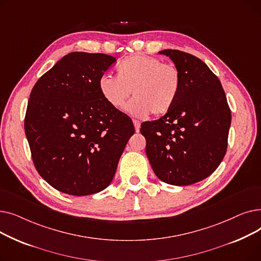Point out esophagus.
Wrapping results in <instances>:
<instances>
[{"label": "esophagus", "instance_id": "esophagus-1", "mask_svg": "<svg viewBox=\"0 0 261 261\" xmlns=\"http://www.w3.org/2000/svg\"><path fill=\"white\" fill-rule=\"evenodd\" d=\"M133 125H134V128H135V131L139 132L140 129H141V122L139 120L136 119H133Z\"/></svg>", "mask_w": 261, "mask_h": 261}]
</instances>
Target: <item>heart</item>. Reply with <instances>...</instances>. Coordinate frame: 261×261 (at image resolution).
I'll return each instance as SVG.
<instances>
[{
  "instance_id": "1",
  "label": "heart",
  "mask_w": 261,
  "mask_h": 261,
  "mask_svg": "<svg viewBox=\"0 0 261 261\" xmlns=\"http://www.w3.org/2000/svg\"><path fill=\"white\" fill-rule=\"evenodd\" d=\"M117 76L105 74L98 89L108 105L121 109L130 97L127 110L133 115L146 116L167 113L174 105L181 87V74L173 64L160 59L135 55L122 60L116 67Z\"/></svg>"
}]
</instances>
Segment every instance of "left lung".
I'll return each instance as SVG.
<instances>
[{
  "instance_id": "1",
  "label": "left lung",
  "mask_w": 261,
  "mask_h": 261,
  "mask_svg": "<svg viewBox=\"0 0 261 261\" xmlns=\"http://www.w3.org/2000/svg\"><path fill=\"white\" fill-rule=\"evenodd\" d=\"M180 71L181 87L169 111L145 121L141 133L146 154L159 179L186 186L210 176L222 162L230 127V110L221 82L193 55L164 49Z\"/></svg>"
}]
</instances>
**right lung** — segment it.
<instances>
[{"instance_id":"right-lung-1","label":"right lung","mask_w":261,"mask_h":261,"mask_svg":"<svg viewBox=\"0 0 261 261\" xmlns=\"http://www.w3.org/2000/svg\"><path fill=\"white\" fill-rule=\"evenodd\" d=\"M116 59L74 51L32 90L24 129L39 174L55 189L89 196L112 182L134 134L131 118L106 102L98 80Z\"/></svg>"}]
</instances>
